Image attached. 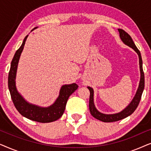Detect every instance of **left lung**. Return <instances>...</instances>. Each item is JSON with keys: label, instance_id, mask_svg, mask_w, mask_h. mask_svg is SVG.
Returning a JSON list of instances; mask_svg holds the SVG:
<instances>
[{"label": "left lung", "instance_id": "obj_1", "mask_svg": "<svg viewBox=\"0 0 151 151\" xmlns=\"http://www.w3.org/2000/svg\"><path fill=\"white\" fill-rule=\"evenodd\" d=\"M119 33V36H120L121 40L123 41V42L126 44L128 46L131 47L139 55V68H140V73H141V78H140V82L139 84V87H138L137 91L136 93L135 96L134 97L133 100H132L129 106L126 108L124 110L121 111L120 113H116V114H111V115H106L103 114L99 112L95 107L94 103H93V90L92 88L88 86V90L90 91V97H89V110L91 114L92 115L93 117L99 120L104 122H117L119 120H121L125 117H127L129 115H131L137 107L139 105V103L141 100L142 93H143L144 88V73L143 71V68H142V59L141 56V53L139 49L137 48L135 46V43L133 41V39L130 36V35L124 31L122 29H118Z\"/></svg>", "mask_w": 151, "mask_h": 151}]
</instances>
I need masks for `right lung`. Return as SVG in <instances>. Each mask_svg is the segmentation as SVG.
Listing matches in <instances>:
<instances>
[{
    "instance_id": "right-lung-1",
    "label": "right lung",
    "mask_w": 151,
    "mask_h": 151,
    "mask_svg": "<svg viewBox=\"0 0 151 151\" xmlns=\"http://www.w3.org/2000/svg\"><path fill=\"white\" fill-rule=\"evenodd\" d=\"M27 36H27L24 38L22 45L16 51L12 59L9 76H8V87H9L10 95H11L12 100L13 101L14 106L22 116L31 120L41 123L51 122L58 119L63 115L65 110L68 98L77 89L78 86V84L73 83L62 86L59 97L53 105L47 108H41V107L30 104L27 102L16 90L15 79L18 61H19L20 54L24 48Z\"/></svg>"
}]
</instances>
